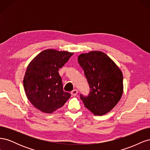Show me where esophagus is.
Listing matches in <instances>:
<instances>
[{
	"label": "esophagus",
	"mask_w": 150,
	"mask_h": 150,
	"mask_svg": "<svg viewBox=\"0 0 150 150\" xmlns=\"http://www.w3.org/2000/svg\"><path fill=\"white\" fill-rule=\"evenodd\" d=\"M78 90H77V89H74V90L72 91L71 94L72 95V96H76L77 94H78Z\"/></svg>",
	"instance_id": "obj_1"
}]
</instances>
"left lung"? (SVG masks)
I'll return each mask as SVG.
<instances>
[{
  "instance_id": "1",
  "label": "left lung",
  "mask_w": 150,
  "mask_h": 150,
  "mask_svg": "<svg viewBox=\"0 0 150 150\" xmlns=\"http://www.w3.org/2000/svg\"><path fill=\"white\" fill-rule=\"evenodd\" d=\"M78 59L90 88L88 96L80 95L81 100L94 115L107 114L120 101L123 93L121 71L110 57L101 51L81 54Z\"/></svg>"
}]
</instances>
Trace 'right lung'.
I'll return each instance as SVG.
<instances>
[{
	"instance_id": "obj_1",
	"label": "right lung",
	"mask_w": 150,
	"mask_h": 150,
	"mask_svg": "<svg viewBox=\"0 0 150 150\" xmlns=\"http://www.w3.org/2000/svg\"><path fill=\"white\" fill-rule=\"evenodd\" d=\"M74 52L46 49L29 64L23 80L25 93L33 105L43 112L51 114L61 108L71 97L63 91L59 69Z\"/></svg>"
}]
</instances>
